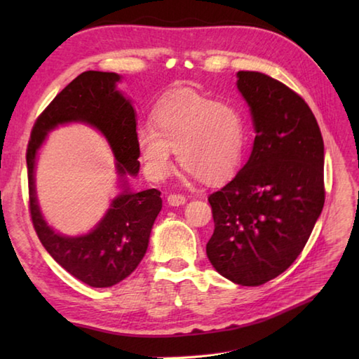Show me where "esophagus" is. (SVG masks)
Wrapping results in <instances>:
<instances>
[{"instance_id":"34e87169","label":"esophagus","mask_w":359,"mask_h":359,"mask_svg":"<svg viewBox=\"0 0 359 359\" xmlns=\"http://www.w3.org/2000/svg\"><path fill=\"white\" fill-rule=\"evenodd\" d=\"M187 202V199L182 194H170L168 196V203L171 205V207H180V205H184Z\"/></svg>"}]
</instances>
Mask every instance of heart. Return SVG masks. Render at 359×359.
Instances as JSON below:
<instances>
[{
	"mask_svg": "<svg viewBox=\"0 0 359 359\" xmlns=\"http://www.w3.org/2000/svg\"><path fill=\"white\" fill-rule=\"evenodd\" d=\"M152 128L135 131L143 170L162 180L172 170L174 151L188 175L219 185L239 172L247 154V120L238 104L179 89L152 111Z\"/></svg>",
	"mask_w": 359,
	"mask_h": 359,
	"instance_id": "obj_1",
	"label": "heart"
}]
</instances>
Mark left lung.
Masks as SVG:
<instances>
[{
    "mask_svg": "<svg viewBox=\"0 0 359 359\" xmlns=\"http://www.w3.org/2000/svg\"><path fill=\"white\" fill-rule=\"evenodd\" d=\"M236 86L255 128L236 177L208 197L207 256L234 284L262 285L301 255L324 207V142L309 104L269 75L239 71Z\"/></svg>",
    "mask_w": 359,
    "mask_h": 359,
    "instance_id": "1",
    "label": "left lung"
}]
</instances>
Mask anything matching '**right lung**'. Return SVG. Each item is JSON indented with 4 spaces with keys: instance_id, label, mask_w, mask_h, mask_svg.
I'll return each mask as SVG.
<instances>
[{
    "instance_id": "add662e5",
    "label": "right lung",
    "mask_w": 359,
    "mask_h": 359,
    "mask_svg": "<svg viewBox=\"0 0 359 359\" xmlns=\"http://www.w3.org/2000/svg\"><path fill=\"white\" fill-rule=\"evenodd\" d=\"M120 81L121 75L116 72L80 74L38 117L26 154L30 216L38 238L55 262L95 288L116 285L137 269L162 210L157 189L134 191L129 185V177H137L140 170L135 147L137 114L131 98L118 89ZM71 123L94 127L105 137L116 158L119 188L102 219L88 233L77 236L62 235L47 224L34 187L37 156L48 133Z\"/></svg>"
}]
</instances>
